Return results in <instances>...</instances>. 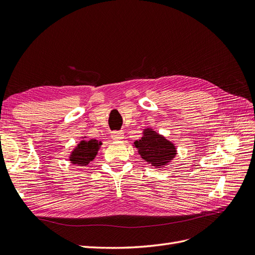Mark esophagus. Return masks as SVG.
<instances>
[{
	"mask_svg": "<svg viewBox=\"0 0 255 255\" xmlns=\"http://www.w3.org/2000/svg\"><path fill=\"white\" fill-rule=\"evenodd\" d=\"M123 136H125V135H123L122 130H114V132L111 135V137L113 138L114 140H121Z\"/></svg>",
	"mask_w": 255,
	"mask_h": 255,
	"instance_id": "esophagus-1",
	"label": "esophagus"
}]
</instances>
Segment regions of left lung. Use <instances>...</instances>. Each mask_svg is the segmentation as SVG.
<instances>
[{"label": "left lung", "mask_w": 255, "mask_h": 255, "mask_svg": "<svg viewBox=\"0 0 255 255\" xmlns=\"http://www.w3.org/2000/svg\"><path fill=\"white\" fill-rule=\"evenodd\" d=\"M134 145L144 161L155 167L165 166L176 154L172 142L150 128L144 129L142 137L139 140H136Z\"/></svg>", "instance_id": "8db88e82"}]
</instances>
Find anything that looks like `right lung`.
<instances>
[{
  "label": "right lung",
  "mask_w": 255,
  "mask_h": 255,
  "mask_svg": "<svg viewBox=\"0 0 255 255\" xmlns=\"http://www.w3.org/2000/svg\"><path fill=\"white\" fill-rule=\"evenodd\" d=\"M101 144L102 142H99L96 139L81 141L71 153L70 161H72V164H78L80 166L88 165L89 161L96 157L99 146Z\"/></svg>",
  "instance_id": "1"
}]
</instances>
